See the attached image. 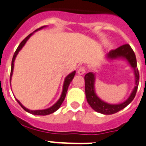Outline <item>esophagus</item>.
<instances>
[{
	"label": "esophagus",
	"mask_w": 146,
	"mask_h": 146,
	"mask_svg": "<svg viewBox=\"0 0 146 146\" xmlns=\"http://www.w3.org/2000/svg\"><path fill=\"white\" fill-rule=\"evenodd\" d=\"M85 71H86L85 68H84V67H80V68L78 69L77 73H78V75H84V73H85Z\"/></svg>",
	"instance_id": "obj_1"
}]
</instances>
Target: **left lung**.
I'll list each match as a JSON object with an SVG mask.
<instances>
[{
    "label": "left lung",
    "mask_w": 146,
    "mask_h": 146,
    "mask_svg": "<svg viewBox=\"0 0 146 146\" xmlns=\"http://www.w3.org/2000/svg\"><path fill=\"white\" fill-rule=\"evenodd\" d=\"M106 59L110 60H115V59H124L129 64L130 67L134 70V78H135V86L133 89L132 92L127 99L120 104H109L106 101L101 99L97 96L95 89V82H96V73L90 72L87 73L84 76V82H85V94L87 101L90 106L92 107V110L99 113L104 115H112L117 111H120L127 106L131 103L135 97L137 90L138 84H139V72L137 68V60L136 56L134 51L130 47V45L126 44L122 46L119 47L115 50H110L106 55Z\"/></svg>",
    "instance_id": "obj_1"
}]
</instances>
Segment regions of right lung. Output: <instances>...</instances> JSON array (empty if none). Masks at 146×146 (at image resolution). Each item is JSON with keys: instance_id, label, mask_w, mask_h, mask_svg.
I'll return each instance as SVG.
<instances>
[{"instance_id": "right-lung-1", "label": "right lung", "mask_w": 146, "mask_h": 146, "mask_svg": "<svg viewBox=\"0 0 146 146\" xmlns=\"http://www.w3.org/2000/svg\"><path fill=\"white\" fill-rule=\"evenodd\" d=\"M46 27V26H42V27L40 28V29H36V31H35L33 33H31V34H30V35H29V36H26L25 39H24L21 42H20V44L19 45V46L17 47V50H16V51L15 52V54H14L13 56V58H12V68H11V75H10V83H11V80H12V74H13V70H14V62H15V59H16V56H17V55L18 54L19 51H20L21 49L23 48V47L25 45V44L26 43V42L28 41V40H29V38L31 37V36H32L33 35H34V33L36 32V31H38V30H40V29H43V28H45ZM75 74H76V71H73L72 73H70V74H68L67 76L65 77V78H64V84H63V87H62V94H61V96L60 98H59V99L56 102L55 104H54L53 106H51L50 107H49V108L48 109H45V110H29V109L26 108L25 106H23V105L22 104L20 103V101H18L17 99V101L18 102L19 104L21 106V107H22L23 109L25 111H26L27 112H29V113H31L32 114V115H50V114L51 113H54V112H55L57 110H59V108L61 106V105H62V102L64 101V98H65V96H66V94H67V91H68V87H69L70 84V82H72V80H73V77H74Z\"/></svg>"}]
</instances>
